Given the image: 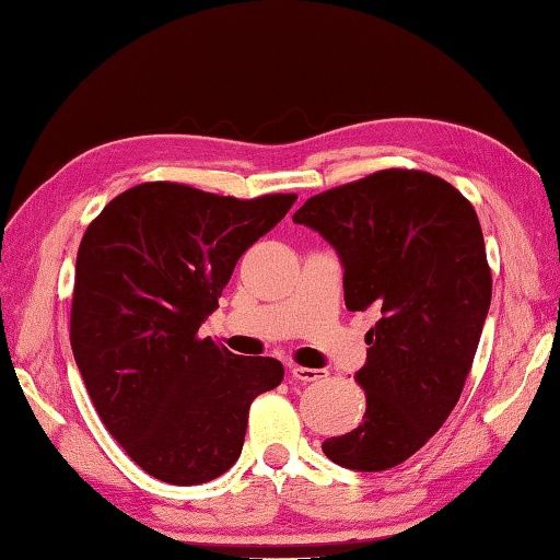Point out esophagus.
Returning a JSON list of instances; mask_svg holds the SVG:
<instances>
[{"mask_svg": "<svg viewBox=\"0 0 560 560\" xmlns=\"http://www.w3.org/2000/svg\"><path fill=\"white\" fill-rule=\"evenodd\" d=\"M290 375L300 383H316V380L326 377V371H319V368H302V365H292Z\"/></svg>", "mask_w": 560, "mask_h": 560, "instance_id": "obj_1", "label": "esophagus"}]
</instances>
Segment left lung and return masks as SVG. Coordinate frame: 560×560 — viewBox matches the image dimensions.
<instances>
[{
	"label": "left lung",
	"mask_w": 560,
	"mask_h": 560,
	"mask_svg": "<svg viewBox=\"0 0 560 560\" xmlns=\"http://www.w3.org/2000/svg\"><path fill=\"white\" fill-rule=\"evenodd\" d=\"M292 221L339 253L348 312L377 314L355 373L363 421L322 451L351 470L395 468L448 419L478 351L492 276L476 209L436 175L389 167L310 197Z\"/></svg>",
	"instance_id": "1"
}]
</instances>
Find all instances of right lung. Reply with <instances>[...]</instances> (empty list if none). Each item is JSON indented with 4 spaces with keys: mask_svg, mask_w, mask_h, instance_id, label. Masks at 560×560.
Returning a JSON list of instances; mask_svg holds the SVG:
<instances>
[{
    "mask_svg": "<svg viewBox=\"0 0 560 560\" xmlns=\"http://www.w3.org/2000/svg\"><path fill=\"white\" fill-rule=\"evenodd\" d=\"M294 199L143 183L84 231L70 346L104 427L149 476L219 478L244 448L250 402L282 383L276 358L236 355L197 331L238 258Z\"/></svg>",
    "mask_w": 560,
    "mask_h": 560,
    "instance_id": "add662e5",
    "label": "right lung"
}]
</instances>
